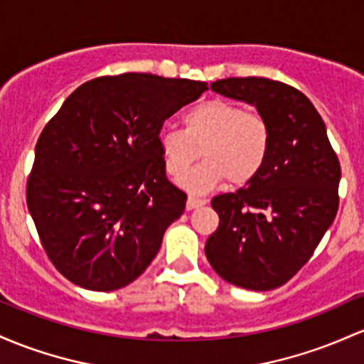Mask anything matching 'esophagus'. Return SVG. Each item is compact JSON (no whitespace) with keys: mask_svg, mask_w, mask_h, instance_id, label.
I'll return each instance as SVG.
<instances>
[{"mask_svg":"<svg viewBox=\"0 0 364 364\" xmlns=\"http://www.w3.org/2000/svg\"><path fill=\"white\" fill-rule=\"evenodd\" d=\"M207 200H203V198H197V197H190L188 202H186V209L191 210V209H198V207L205 205Z\"/></svg>","mask_w":364,"mask_h":364,"instance_id":"1","label":"esophagus"}]
</instances>
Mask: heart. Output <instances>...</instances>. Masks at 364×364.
I'll use <instances>...</instances> for the list:
<instances>
[{
	"instance_id": "heart-1",
	"label": "heart",
	"mask_w": 364,
	"mask_h": 364,
	"mask_svg": "<svg viewBox=\"0 0 364 364\" xmlns=\"http://www.w3.org/2000/svg\"><path fill=\"white\" fill-rule=\"evenodd\" d=\"M271 124L240 103L213 98L183 115V129L164 127L159 149L167 174L181 178L202 154L203 162L181 179L191 193H205L225 179L233 186L254 181L271 151Z\"/></svg>"
}]
</instances>
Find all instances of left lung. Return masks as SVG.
<instances>
[{
	"instance_id": "obj_1",
	"label": "left lung",
	"mask_w": 364,
	"mask_h": 364,
	"mask_svg": "<svg viewBox=\"0 0 364 364\" xmlns=\"http://www.w3.org/2000/svg\"><path fill=\"white\" fill-rule=\"evenodd\" d=\"M210 90L252 103L273 136L261 174L210 202L219 226L207 238L205 255L233 285L278 289L309 261L337 215L341 162L321 115L295 87L266 77H228L210 82Z\"/></svg>"
}]
</instances>
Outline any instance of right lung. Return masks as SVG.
<instances>
[{"mask_svg":"<svg viewBox=\"0 0 364 364\" xmlns=\"http://www.w3.org/2000/svg\"><path fill=\"white\" fill-rule=\"evenodd\" d=\"M207 82L127 72L85 82L36 143L27 207L43 249L82 289L129 285L183 214L186 193L167 179L164 121L200 98Z\"/></svg>","mask_w":364,"mask_h":364,"instance_id":"1","label":"right lung"}]
</instances>
